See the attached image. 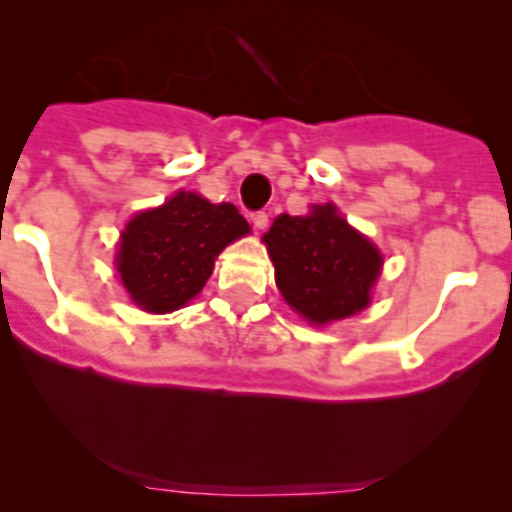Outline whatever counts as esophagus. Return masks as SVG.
I'll use <instances>...</instances> for the list:
<instances>
[{"label": "esophagus", "mask_w": 512, "mask_h": 512, "mask_svg": "<svg viewBox=\"0 0 512 512\" xmlns=\"http://www.w3.org/2000/svg\"><path fill=\"white\" fill-rule=\"evenodd\" d=\"M250 220H252V225L257 227V230H265L267 223H270V215H267L265 210H257V213L250 215Z\"/></svg>", "instance_id": "obj_1"}]
</instances>
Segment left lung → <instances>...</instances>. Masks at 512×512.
I'll return each mask as SVG.
<instances>
[{"label":"left lung","mask_w":512,"mask_h":512,"mask_svg":"<svg viewBox=\"0 0 512 512\" xmlns=\"http://www.w3.org/2000/svg\"><path fill=\"white\" fill-rule=\"evenodd\" d=\"M265 245L282 297L309 322L352 317L369 304L381 255L334 205H317L304 218L280 215Z\"/></svg>","instance_id":"obj_1"}]
</instances>
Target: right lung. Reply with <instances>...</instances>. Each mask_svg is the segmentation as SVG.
<instances>
[{
  "instance_id": "1",
  "label": "right lung",
  "mask_w": 512,
  "mask_h": 512,
  "mask_svg": "<svg viewBox=\"0 0 512 512\" xmlns=\"http://www.w3.org/2000/svg\"><path fill=\"white\" fill-rule=\"evenodd\" d=\"M247 232L250 225L235 205L178 193L126 225L118 275L143 309L173 312L203 289L223 247Z\"/></svg>"
}]
</instances>
